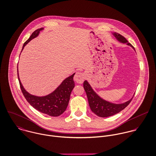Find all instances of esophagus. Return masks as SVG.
<instances>
[{
  "label": "esophagus",
  "instance_id": "1",
  "mask_svg": "<svg viewBox=\"0 0 156 156\" xmlns=\"http://www.w3.org/2000/svg\"><path fill=\"white\" fill-rule=\"evenodd\" d=\"M85 77L84 73H80V72H77L76 73V74L74 77V80L77 83H82L85 80Z\"/></svg>",
  "mask_w": 156,
  "mask_h": 156
}]
</instances>
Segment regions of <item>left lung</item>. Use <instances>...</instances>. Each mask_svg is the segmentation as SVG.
<instances>
[{
  "mask_svg": "<svg viewBox=\"0 0 156 156\" xmlns=\"http://www.w3.org/2000/svg\"><path fill=\"white\" fill-rule=\"evenodd\" d=\"M113 35L119 42L126 44L134 49V47L130 43H128V41L121 34L117 33H113ZM83 88L87 93L88 103L91 111L98 116L101 117H106L119 113L129 104L133 98L131 99L123 104H112L101 98L94 91L87 80H85L83 82Z\"/></svg>",
  "mask_w": 156,
  "mask_h": 156,
  "instance_id": "left-lung-1",
  "label": "left lung"
}]
</instances>
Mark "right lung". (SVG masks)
Wrapping results in <instances>:
<instances>
[{
  "mask_svg": "<svg viewBox=\"0 0 156 156\" xmlns=\"http://www.w3.org/2000/svg\"><path fill=\"white\" fill-rule=\"evenodd\" d=\"M43 29V28L37 29L32 33L30 38L24 43L22 51L24 47L31 40L37 37L40 31ZM74 74L75 73L65 79L52 93L46 96L38 97L30 94L24 89L19 77L17 68V76L20 87L27 102L37 111L53 117H57L61 115L66 110L70 99L71 93L74 87L73 80Z\"/></svg>",
  "mask_w": 156,
  "mask_h": 156,
  "instance_id": "1",
  "label": "right lung"
}]
</instances>
